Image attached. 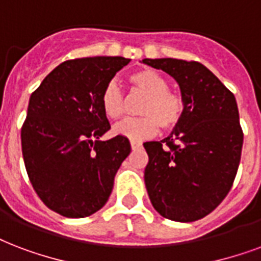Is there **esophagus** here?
Instances as JSON below:
<instances>
[{
    "instance_id": "1",
    "label": "esophagus",
    "mask_w": 261,
    "mask_h": 261,
    "mask_svg": "<svg viewBox=\"0 0 261 261\" xmlns=\"http://www.w3.org/2000/svg\"><path fill=\"white\" fill-rule=\"evenodd\" d=\"M141 146H142V144L138 142V141H131V148L133 149H139Z\"/></svg>"
}]
</instances>
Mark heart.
<instances>
[{
	"instance_id": "obj_1",
	"label": "heart",
	"mask_w": 261,
	"mask_h": 261,
	"mask_svg": "<svg viewBox=\"0 0 261 261\" xmlns=\"http://www.w3.org/2000/svg\"><path fill=\"white\" fill-rule=\"evenodd\" d=\"M133 86L144 93L146 99L141 107L142 117L124 119L113 127V133L131 141L150 138L157 128L170 131L178 126L185 112L184 99L174 91L168 90V82L154 69H139L128 76ZM101 108L105 116L116 120L124 112V98L115 83H109L101 94Z\"/></svg>"
}]
</instances>
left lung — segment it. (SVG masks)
<instances>
[{
    "mask_svg": "<svg viewBox=\"0 0 261 261\" xmlns=\"http://www.w3.org/2000/svg\"><path fill=\"white\" fill-rule=\"evenodd\" d=\"M142 63L174 77L185 104L182 120L167 138L144 144L145 186L163 218L194 222L223 201L236 179L244 142L236 97L201 63Z\"/></svg>",
    "mask_w": 261,
    "mask_h": 261,
    "instance_id": "8db88e82",
    "label": "left lung"
}]
</instances>
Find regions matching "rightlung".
<instances>
[{
	"label": "right lung",
	"instance_id": "obj_1",
	"mask_svg": "<svg viewBox=\"0 0 261 261\" xmlns=\"http://www.w3.org/2000/svg\"><path fill=\"white\" fill-rule=\"evenodd\" d=\"M124 57H85L56 67L30 97L21 152L30 182L43 204L65 218H86L107 204L131 152L130 141L99 137L111 128L101 94Z\"/></svg>",
	"mask_w": 261,
	"mask_h": 261
}]
</instances>
